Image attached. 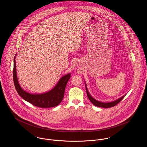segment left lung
<instances>
[{
    "instance_id": "obj_1",
    "label": "left lung",
    "mask_w": 147,
    "mask_h": 147,
    "mask_svg": "<svg viewBox=\"0 0 147 147\" xmlns=\"http://www.w3.org/2000/svg\"><path fill=\"white\" fill-rule=\"evenodd\" d=\"M85 88H86V94H87V96H88V97L89 98V100H90V101L95 106H98V107H104V108H109V107H113L115 105H117L120 101H121V100L125 97V96H123L122 97H121V98H118V100H115L114 101H112V102H100V101H97L96 100H95L94 98H93L90 94H89L88 89H87V88H86V84H85Z\"/></svg>"
}]
</instances>
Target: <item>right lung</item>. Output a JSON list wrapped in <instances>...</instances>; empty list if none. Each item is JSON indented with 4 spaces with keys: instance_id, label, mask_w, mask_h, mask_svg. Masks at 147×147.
Wrapping results in <instances>:
<instances>
[{
    "instance_id": "add662e5",
    "label": "right lung",
    "mask_w": 147,
    "mask_h": 147,
    "mask_svg": "<svg viewBox=\"0 0 147 147\" xmlns=\"http://www.w3.org/2000/svg\"><path fill=\"white\" fill-rule=\"evenodd\" d=\"M15 58L16 56L13 61V79L15 88L21 97L32 105L41 108L53 107L59 105L63 100L65 88L71 77V74H68L62 76L54 88L50 91L42 94H30L24 90L19 83L17 78Z\"/></svg>"
}]
</instances>
